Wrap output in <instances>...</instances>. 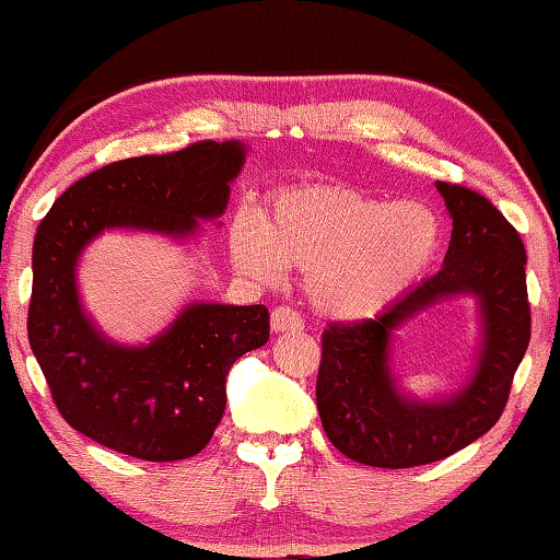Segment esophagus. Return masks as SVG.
Wrapping results in <instances>:
<instances>
[{"label":"esophagus","mask_w":560,"mask_h":560,"mask_svg":"<svg viewBox=\"0 0 560 560\" xmlns=\"http://www.w3.org/2000/svg\"><path fill=\"white\" fill-rule=\"evenodd\" d=\"M270 325H272L275 331H300V329H305V322H302L298 312L285 307V305H278L272 310Z\"/></svg>","instance_id":"1"}]
</instances>
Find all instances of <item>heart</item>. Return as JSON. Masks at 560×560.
<instances>
[{"label": "heart", "instance_id": "obj_1", "mask_svg": "<svg viewBox=\"0 0 560 560\" xmlns=\"http://www.w3.org/2000/svg\"><path fill=\"white\" fill-rule=\"evenodd\" d=\"M235 262L253 278L305 270L322 315L366 319L423 278L440 248V223L420 203H388L354 186L302 184L275 196L265 223L238 215Z\"/></svg>", "mask_w": 560, "mask_h": 560}]
</instances>
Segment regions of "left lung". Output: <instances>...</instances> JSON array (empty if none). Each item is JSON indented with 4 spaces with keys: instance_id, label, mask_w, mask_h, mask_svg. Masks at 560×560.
Wrapping results in <instances>:
<instances>
[{
    "instance_id": "obj_1",
    "label": "left lung",
    "mask_w": 560,
    "mask_h": 560,
    "mask_svg": "<svg viewBox=\"0 0 560 560\" xmlns=\"http://www.w3.org/2000/svg\"><path fill=\"white\" fill-rule=\"evenodd\" d=\"M453 215L445 265L374 319L329 322L322 335L317 410L327 438L361 465L404 469L445 459L475 443L504 413L532 339L522 235L497 206L467 186L438 182ZM469 291L480 300L486 345L470 386L418 405L387 371L389 331L433 301Z\"/></svg>"
}]
</instances>
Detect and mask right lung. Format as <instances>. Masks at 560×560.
Returning <instances> with one entry per match:
<instances>
[{
    "label": "right lung",
    "instance_id": "right-lung-1",
    "mask_svg": "<svg viewBox=\"0 0 560 560\" xmlns=\"http://www.w3.org/2000/svg\"><path fill=\"white\" fill-rule=\"evenodd\" d=\"M241 142L201 140L179 152L130 156L58 196L34 238L28 345L58 413L78 433L150 463L199 455L225 408L235 359L270 337L265 305H191L147 347H117L83 315L78 255L115 225L189 235L225 211Z\"/></svg>",
    "mask_w": 560,
    "mask_h": 560
}]
</instances>
